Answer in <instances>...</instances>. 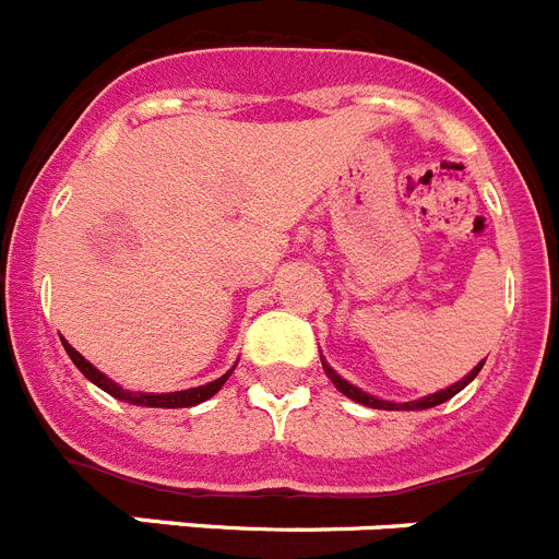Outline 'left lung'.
Masks as SVG:
<instances>
[{"label":"left lung","instance_id":"left-lung-1","mask_svg":"<svg viewBox=\"0 0 559 559\" xmlns=\"http://www.w3.org/2000/svg\"><path fill=\"white\" fill-rule=\"evenodd\" d=\"M320 361H323V370H325V376H329V379H331V384H334L336 390L342 392V395H348L350 401H356V404H365V406H370V409H406V412L431 409V406L445 404V401H449V399H454L456 392L465 390V386L471 384V381H474L476 376H479L481 365H485V361H479V365H476L474 370H471V373L462 376V379L456 381V384L445 386V390H437V392H431V395H424V399H417V401H404V404H395V401L376 399V395H370V392H365V390H359V386H356V384H350L348 379H342V376L336 373L334 367H331L329 361L323 359V356H320Z\"/></svg>","mask_w":559,"mask_h":559}]
</instances>
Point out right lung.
<instances>
[{"label": "right lung", "mask_w": 559, "mask_h": 559, "mask_svg": "<svg viewBox=\"0 0 559 559\" xmlns=\"http://www.w3.org/2000/svg\"><path fill=\"white\" fill-rule=\"evenodd\" d=\"M63 342V348H67L69 359L74 361V367H78L80 373L85 376V379L92 381V384H97L99 390H105L108 395H114L117 401H124V404H133V406H153V409H183V406H198L203 404V401H209L211 395H217L219 390H223L225 381L230 379V373H234V367H230L228 373H223L219 379L209 381V384H200V386H192V390H178V392H133V390H124L122 384H117V381H110L108 376L99 373L97 367L92 365V361L85 359V356H80L78 350L69 345L67 340Z\"/></svg>", "instance_id": "obj_1"}]
</instances>
